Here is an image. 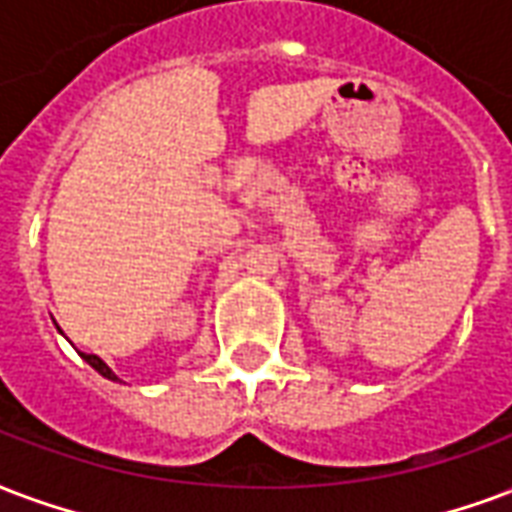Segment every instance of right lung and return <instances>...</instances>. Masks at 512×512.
Returning a JSON list of instances; mask_svg holds the SVG:
<instances>
[{
	"label": "right lung",
	"mask_w": 512,
	"mask_h": 512,
	"mask_svg": "<svg viewBox=\"0 0 512 512\" xmlns=\"http://www.w3.org/2000/svg\"><path fill=\"white\" fill-rule=\"evenodd\" d=\"M81 358L86 363H89V366H92L94 372H100L102 377H108V380H119V377H116V374H113L111 369H108V366H105V363H102L100 358H97V355H86V352H81Z\"/></svg>",
	"instance_id": "1"
}]
</instances>
